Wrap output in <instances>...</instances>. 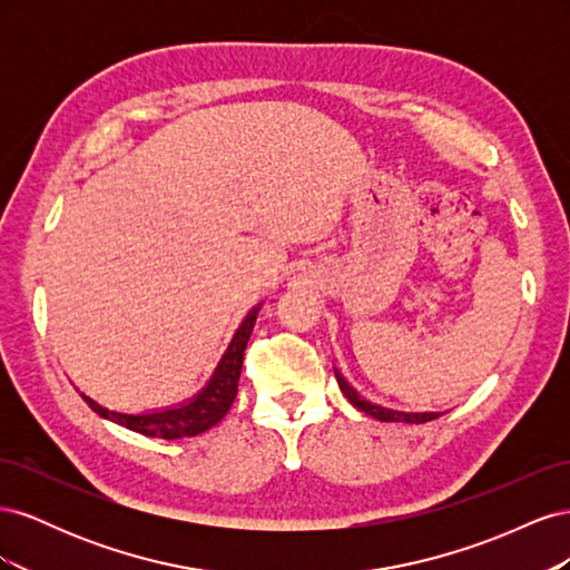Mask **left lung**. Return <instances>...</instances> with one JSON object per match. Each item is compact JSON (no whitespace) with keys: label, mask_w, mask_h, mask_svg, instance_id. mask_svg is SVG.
I'll return each instance as SVG.
<instances>
[{"label":"left lung","mask_w":570,"mask_h":570,"mask_svg":"<svg viewBox=\"0 0 570 570\" xmlns=\"http://www.w3.org/2000/svg\"><path fill=\"white\" fill-rule=\"evenodd\" d=\"M335 377H337V385H340L342 394L347 396V400L358 411L368 413V416H373L375 421H385V423L387 421H392V423H428V421H433V419L440 416V413H435V411H396V409L381 406V404L366 400V396H361L358 390L354 385H350L347 377L340 373V368H335Z\"/></svg>","instance_id":"left-lung-1"}]
</instances>
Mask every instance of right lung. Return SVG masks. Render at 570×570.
Masks as SVG:
<instances>
[{
    "label": "right lung",
    "mask_w": 570,
    "mask_h": 570,
    "mask_svg": "<svg viewBox=\"0 0 570 570\" xmlns=\"http://www.w3.org/2000/svg\"><path fill=\"white\" fill-rule=\"evenodd\" d=\"M262 304L252 306V312L243 318V323H239V327L235 331L228 350L223 352L212 377L197 394L189 396V400L164 406V409L140 411V413L107 409L105 404L95 402L88 394H82V400L88 402V406L97 413V416L107 419L116 425H124L132 430V433H140L147 438L180 440V438L202 435L204 430L214 428L223 416H226L235 402L237 381H239V373H243L245 350H247L249 335L254 331L256 316L262 312Z\"/></svg>",
    "instance_id": "obj_1"
}]
</instances>
